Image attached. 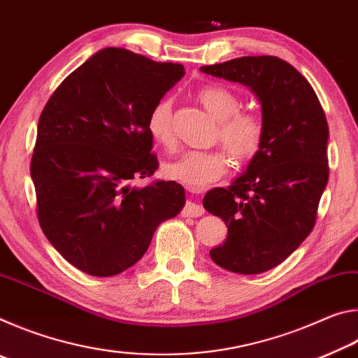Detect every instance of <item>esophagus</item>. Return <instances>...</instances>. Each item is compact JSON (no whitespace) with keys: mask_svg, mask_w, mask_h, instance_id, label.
Instances as JSON below:
<instances>
[{"mask_svg":"<svg viewBox=\"0 0 358 358\" xmlns=\"http://www.w3.org/2000/svg\"><path fill=\"white\" fill-rule=\"evenodd\" d=\"M205 213V210L202 205H199L196 202H186L183 210H181V216L185 217H197L202 216Z\"/></svg>","mask_w":358,"mask_h":358,"instance_id":"34e87169","label":"esophagus"}]
</instances>
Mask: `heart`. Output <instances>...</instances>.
<instances>
[{
  "instance_id": "obj_1",
  "label": "heart",
  "mask_w": 358,
  "mask_h": 358,
  "mask_svg": "<svg viewBox=\"0 0 358 358\" xmlns=\"http://www.w3.org/2000/svg\"><path fill=\"white\" fill-rule=\"evenodd\" d=\"M197 98L207 112L217 120L216 141H221L237 159H251L262 148L265 121L262 115L250 108H240V98L222 85H207L197 92ZM147 131L162 147L175 142L172 126V106L169 99L156 102L148 113ZM229 169V155L224 148L189 150L178 159L167 162V178L194 191H202L220 180Z\"/></svg>"
}]
</instances>
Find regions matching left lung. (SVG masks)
<instances>
[{
    "label": "left lung",
    "instance_id": "left-lung-1",
    "mask_svg": "<svg viewBox=\"0 0 358 358\" xmlns=\"http://www.w3.org/2000/svg\"><path fill=\"white\" fill-rule=\"evenodd\" d=\"M201 71L246 85L262 104V148L232 185L205 194L203 207L227 227L226 241L210 251L213 262L234 273H264L316 224L329 181L324 108L310 82L281 58L241 57Z\"/></svg>",
    "mask_w": 358,
    "mask_h": 358
}]
</instances>
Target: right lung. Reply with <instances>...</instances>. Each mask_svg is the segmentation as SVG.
I'll return each instance as SVG.
<instances>
[{
  "mask_svg": "<svg viewBox=\"0 0 358 358\" xmlns=\"http://www.w3.org/2000/svg\"><path fill=\"white\" fill-rule=\"evenodd\" d=\"M185 68L108 47L47 101L31 157L36 213L53 248L83 273L107 278L142 259L157 226L185 205L177 181L131 185L159 167L148 113Z\"/></svg>",
  "mask_w": 358,
  "mask_h": 358,
  "instance_id": "1",
  "label": "right lung"
}]
</instances>
